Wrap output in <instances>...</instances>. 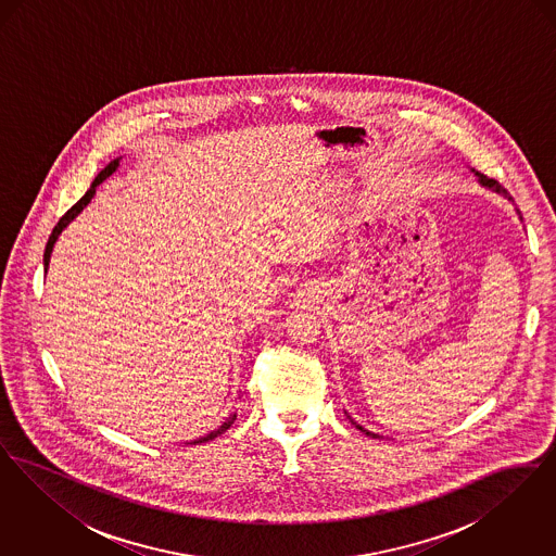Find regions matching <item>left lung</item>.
<instances>
[{
	"label": "left lung",
	"instance_id": "8db88e82",
	"mask_svg": "<svg viewBox=\"0 0 556 556\" xmlns=\"http://www.w3.org/2000/svg\"><path fill=\"white\" fill-rule=\"evenodd\" d=\"M476 173L477 179H479V184L483 187H488V189H492V191H496V193H503L504 198H508V191L504 189L498 181H494V179H488L485 175H481V173H477V170H473ZM510 200V198H508ZM352 421V425H356V429H361L363 433H367V435H372V438H379L377 433H372V431H369V429H365V427H361V425L356 424L354 419H350Z\"/></svg>",
	"mask_w": 556,
	"mask_h": 556
}]
</instances>
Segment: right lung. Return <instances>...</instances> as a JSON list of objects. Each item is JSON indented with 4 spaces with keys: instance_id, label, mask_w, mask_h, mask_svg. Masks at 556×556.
Instances as JSON below:
<instances>
[{
    "instance_id": "obj_1",
    "label": "right lung",
    "mask_w": 556,
    "mask_h": 556,
    "mask_svg": "<svg viewBox=\"0 0 556 556\" xmlns=\"http://www.w3.org/2000/svg\"><path fill=\"white\" fill-rule=\"evenodd\" d=\"M118 164H121V159H114L112 162H108V166H104L100 173H98V177L93 179V184H91V187L85 191V195L80 198L79 202L71 208V211L66 212L60 220H58V225L53 227L52 236H50V239H48V245H46V254H43V266H46V273H48V266H50V256H52V250H53V243H55V239H58V236L66 229V225L71 223V220H75V216H79V212L91 202V198L96 195V187L100 186L102 181H106L108 177L118 168ZM236 417L238 415H231V417H227L225 419V424L220 425L218 429H214V431H211L206 438H200V440H195L193 444H202V442H208V440H214L216 435H220V433H225L231 425H233V421H236Z\"/></svg>"
}]
</instances>
